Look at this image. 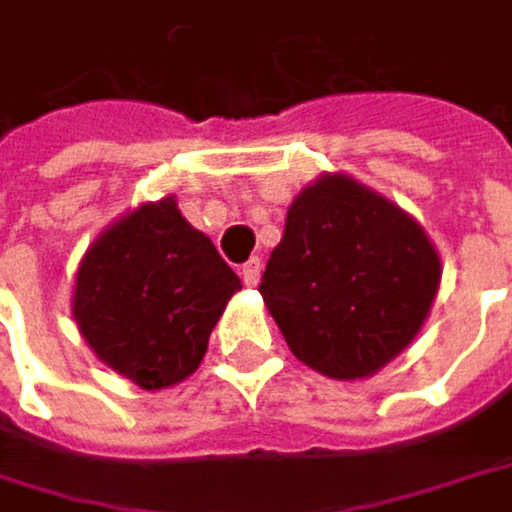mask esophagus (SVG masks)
Wrapping results in <instances>:
<instances>
[{
    "mask_svg": "<svg viewBox=\"0 0 512 512\" xmlns=\"http://www.w3.org/2000/svg\"><path fill=\"white\" fill-rule=\"evenodd\" d=\"M260 272H263V260H260V257H249V260L240 266V278H243V284H249V287H255L257 281H260Z\"/></svg>",
    "mask_w": 512,
    "mask_h": 512,
    "instance_id": "1",
    "label": "esophagus"
}]
</instances>
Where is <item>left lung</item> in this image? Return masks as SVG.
Wrapping results in <instances>:
<instances>
[{
  "mask_svg": "<svg viewBox=\"0 0 512 512\" xmlns=\"http://www.w3.org/2000/svg\"><path fill=\"white\" fill-rule=\"evenodd\" d=\"M439 278V255L412 216L326 174L290 204L257 290L299 361L364 379L418 335Z\"/></svg>",
  "mask_w": 512,
  "mask_h": 512,
  "instance_id": "8db88e82",
  "label": "left lung"
}]
</instances>
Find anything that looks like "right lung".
<instances>
[{
	"instance_id": "add662e5",
	"label": "right lung",
	"mask_w": 512,
	"mask_h": 512,
	"mask_svg": "<svg viewBox=\"0 0 512 512\" xmlns=\"http://www.w3.org/2000/svg\"><path fill=\"white\" fill-rule=\"evenodd\" d=\"M237 272L195 231L174 198L112 225L76 272L73 317L112 370L156 391L186 379L240 290Z\"/></svg>"
}]
</instances>
